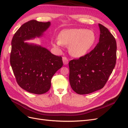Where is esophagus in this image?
<instances>
[{
  "mask_svg": "<svg viewBox=\"0 0 128 128\" xmlns=\"http://www.w3.org/2000/svg\"><path fill=\"white\" fill-rule=\"evenodd\" d=\"M62 61L64 64H68V59L66 56L62 57Z\"/></svg>",
  "mask_w": 128,
  "mask_h": 128,
  "instance_id": "1",
  "label": "esophagus"
}]
</instances>
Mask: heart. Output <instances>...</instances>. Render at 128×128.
Instances as JSON below:
<instances>
[{
	"mask_svg": "<svg viewBox=\"0 0 128 128\" xmlns=\"http://www.w3.org/2000/svg\"><path fill=\"white\" fill-rule=\"evenodd\" d=\"M59 40H53L52 45L59 47L62 45L69 46L70 54L76 58L84 56L95 43V34L91 30L82 28L70 29L62 31Z\"/></svg>",
	"mask_w": 128,
	"mask_h": 128,
	"instance_id": "obj_1",
	"label": "heart"
}]
</instances>
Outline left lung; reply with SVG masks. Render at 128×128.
I'll return each instance as SVG.
<instances>
[{
	"mask_svg": "<svg viewBox=\"0 0 128 128\" xmlns=\"http://www.w3.org/2000/svg\"><path fill=\"white\" fill-rule=\"evenodd\" d=\"M99 42L94 50L78 59L69 61V82L79 94L102 88L113 72L116 60V42L108 29L99 24Z\"/></svg>",
	"mask_w": 128,
	"mask_h": 128,
	"instance_id": "1",
	"label": "left lung"
}]
</instances>
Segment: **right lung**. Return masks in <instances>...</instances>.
<instances>
[{"mask_svg": "<svg viewBox=\"0 0 128 128\" xmlns=\"http://www.w3.org/2000/svg\"><path fill=\"white\" fill-rule=\"evenodd\" d=\"M50 25V22L30 20L21 26L12 40L10 64L16 82L22 88L34 94L47 92L53 76L63 66L61 56L24 42L42 36Z\"/></svg>", "mask_w": 128, "mask_h": 128, "instance_id": "right-lung-1", "label": "right lung"}]
</instances>
